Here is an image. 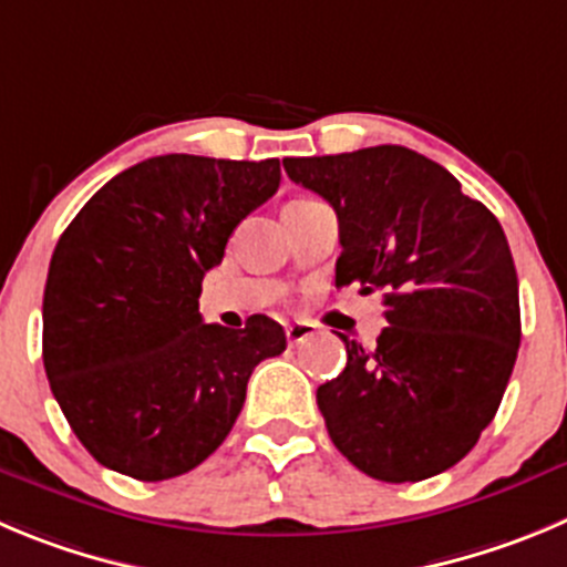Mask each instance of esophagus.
Here are the masks:
<instances>
[{"label":"esophagus","instance_id":"34e87169","mask_svg":"<svg viewBox=\"0 0 567 567\" xmlns=\"http://www.w3.org/2000/svg\"><path fill=\"white\" fill-rule=\"evenodd\" d=\"M316 330H319V327H316L313 321H290V324H285V336H288L290 343L308 341V338L316 336Z\"/></svg>","mask_w":567,"mask_h":567}]
</instances>
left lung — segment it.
<instances>
[{
  "label": "left lung",
  "mask_w": 567,
  "mask_h": 567,
  "mask_svg": "<svg viewBox=\"0 0 567 567\" xmlns=\"http://www.w3.org/2000/svg\"><path fill=\"white\" fill-rule=\"evenodd\" d=\"M290 182L338 215L336 285L383 290L389 327L316 400L332 444L361 473L422 481L462 462L504 400L520 299L498 218L422 153L378 145L282 158Z\"/></svg>",
  "instance_id": "left-lung-1"
}]
</instances>
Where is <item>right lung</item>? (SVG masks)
<instances>
[{"instance_id": "1", "label": "right lung", "mask_w": 567, "mask_h": 567, "mask_svg": "<svg viewBox=\"0 0 567 567\" xmlns=\"http://www.w3.org/2000/svg\"><path fill=\"white\" fill-rule=\"evenodd\" d=\"M279 158L167 153L86 200L58 240L44 288V369L81 444L136 481L189 473L229 436L254 367L285 330L204 324V274L248 212L279 187Z\"/></svg>"}]
</instances>
